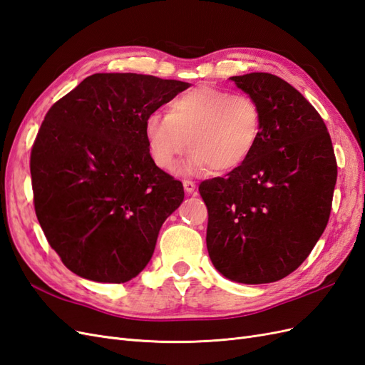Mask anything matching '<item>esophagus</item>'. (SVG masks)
Listing matches in <instances>:
<instances>
[{"label":"esophagus","mask_w":365,"mask_h":365,"mask_svg":"<svg viewBox=\"0 0 365 365\" xmlns=\"http://www.w3.org/2000/svg\"><path fill=\"white\" fill-rule=\"evenodd\" d=\"M182 185H184V190H185V193H195V190H196V184L193 182V181H190V180H184L182 181Z\"/></svg>","instance_id":"esophagus-1"}]
</instances>
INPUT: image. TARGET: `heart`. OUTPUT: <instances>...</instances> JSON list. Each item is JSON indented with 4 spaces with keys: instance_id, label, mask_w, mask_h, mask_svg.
Wrapping results in <instances>:
<instances>
[{
    "instance_id": "obj_1",
    "label": "heart",
    "mask_w": 365,
    "mask_h": 365,
    "mask_svg": "<svg viewBox=\"0 0 365 365\" xmlns=\"http://www.w3.org/2000/svg\"><path fill=\"white\" fill-rule=\"evenodd\" d=\"M260 123V109L250 96L202 85L176 96L168 114L150 113L145 138L161 170L172 172L189 143L192 152L181 168L185 175L205 173L210 168L228 172L256 148Z\"/></svg>"
}]
</instances>
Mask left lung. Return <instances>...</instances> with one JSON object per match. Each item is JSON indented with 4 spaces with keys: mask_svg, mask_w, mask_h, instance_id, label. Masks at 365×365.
Masks as SVG:
<instances>
[{
    "mask_svg": "<svg viewBox=\"0 0 365 365\" xmlns=\"http://www.w3.org/2000/svg\"><path fill=\"white\" fill-rule=\"evenodd\" d=\"M230 79L257 103L260 135L239 168L200 185L207 250L224 277L272 283L300 267L322 237L336 160L323 118L292 85L269 73Z\"/></svg>",
    "mask_w": 365,
    "mask_h": 365,
    "instance_id": "obj_1",
    "label": "left lung"
}]
</instances>
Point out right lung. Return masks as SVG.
<instances>
[{"label":"right lung","instance_id":"obj_1","mask_svg":"<svg viewBox=\"0 0 365 365\" xmlns=\"http://www.w3.org/2000/svg\"><path fill=\"white\" fill-rule=\"evenodd\" d=\"M189 86L97 73L48 109L30 155L33 202L50 247L79 277L125 283L152 259L184 189L152 161L145 120Z\"/></svg>","mask_w":365,"mask_h":365}]
</instances>
